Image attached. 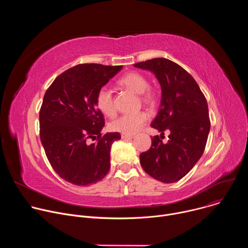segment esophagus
<instances>
[{"label":"esophagus","mask_w":248,"mask_h":248,"mask_svg":"<svg viewBox=\"0 0 248 248\" xmlns=\"http://www.w3.org/2000/svg\"><path fill=\"white\" fill-rule=\"evenodd\" d=\"M121 136H122L123 139H132V138L134 137L133 135H130V134H124V133H123Z\"/></svg>","instance_id":"obj_1"}]
</instances>
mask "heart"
Listing matches in <instances>:
<instances>
[{"instance_id": "b5f03b06", "label": "heart", "mask_w": 248, "mask_h": 248, "mask_svg": "<svg viewBox=\"0 0 248 248\" xmlns=\"http://www.w3.org/2000/svg\"><path fill=\"white\" fill-rule=\"evenodd\" d=\"M118 83L131 92L139 94L141 101L148 107L152 108L157 104V94L153 89L148 87V79L143 75L137 72L127 73L118 80ZM96 104L98 109L106 116H115L116 108L114 98L109 88L104 86L98 90L96 95ZM147 121L148 115L144 112L124 115L111 124V129L124 134L132 135L139 131Z\"/></svg>"}]
</instances>
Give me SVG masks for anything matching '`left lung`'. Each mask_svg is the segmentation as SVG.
<instances>
[{
  "label": "left lung",
  "instance_id": "8db88e82",
  "mask_svg": "<svg viewBox=\"0 0 248 248\" xmlns=\"http://www.w3.org/2000/svg\"><path fill=\"white\" fill-rule=\"evenodd\" d=\"M134 66L150 70L158 79L161 105L151 126L161 132L160 136L170 132L167 143L158 135L152 137L150 149L139 156L140 164L157 181L178 182L204 152L210 131L206 98L186 70L168 59L156 58Z\"/></svg>",
  "mask_w": 248,
  "mask_h": 248
}]
</instances>
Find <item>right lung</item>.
I'll use <instances>...</instances> for the list:
<instances>
[{
    "mask_svg": "<svg viewBox=\"0 0 248 248\" xmlns=\"http://www.w3.org/2000/svg\"><path fill=\"white\" fill-rule=\"evenodd\" d=\"M122 68L78 64L61 74L44 95L39 113L41 142L54 170L70 184H96L110 170L111 146L121 134L102 135L105 121L96 95ZM93 137L96 142L87 145L86 140Z\"/></svg>",
    "mask_w": 248,
    "mask_h": 248,
    "instance_id": "right-lung-1",
    "label": "right lung"
}]
</instances>
